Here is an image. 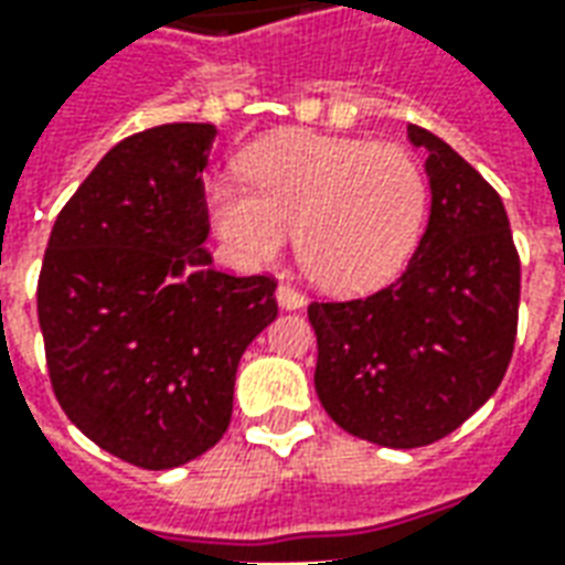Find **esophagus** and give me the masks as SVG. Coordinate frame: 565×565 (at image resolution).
<instances>
[{
  "mask_svg": "<svg viewBox=\"0 0 565 565\" xmlns=\"http://www.w3.org/2000/svg\"><path fill=\"white\" fill-rule=\"evenodd\" d=\"M275 299H278V306L287 308V311H296V308L306 306V296L299 294L296 287H290V284H281V287L275 290Z\"/></svg>",
  "mask_w": 565,
  "mask_h": 565,
  "instance_id": "esophagus-1",
  "label": "esophagus"
}]
</instances>
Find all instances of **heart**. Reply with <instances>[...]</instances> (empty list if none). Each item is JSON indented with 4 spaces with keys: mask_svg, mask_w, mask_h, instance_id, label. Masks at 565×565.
I'll use <instances>...</instances> for the list:
<instances>
[{
    "mask_svg": "<svg viewBox=\"0 0 565 565\" xmlns=\"http://www.w3.org/2000/svg\"><path fill=\"white\" fill-rule=\"evenodd\" d=\"M254 191L211 181L209 209L226 245L250 266L296 254L330 294H366L403 269L424 233L429 181L399 145L287 129L247 153Z\"/></svg>",
    "mask_w": 565,
    "mask_h": 565,
    "instance_id": "1",
    "label": "heart"
}]
</instances>
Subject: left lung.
Masks as SVG:
<instances>
[{"label":"left lung","mask_w":565,"mask_h":565,"mask_svg":"<svg viewBox=\"0 0 565 565\" xmlns=\"http://www.w3.org/2000/svg\"><path fill=\"white\" fill-rule=\"evenodd\" d=\"M426 150L429 221L405 271L379 294L311 302L315 391L344 433L420 448L454 433L505 379L521 259L493 186L457 150L408 127Z\"/></svg>","instance_id":"1"}]
</instances>
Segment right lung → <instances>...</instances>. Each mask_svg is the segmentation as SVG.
Segmentation results:
<instances>
[{"mask_svg": "<svg viewBox=\"0 0 565 565\" xmlns=\"http://www.w3.org/2000/svg\"><path fill=\"white\" fill-rule=\"evenodd\" d=\"M211 124H162L105 153L56 217L39 323L56 403L99 448L172 469L214 448L235 369L278 315L275 278L202 247Z\"/></svg>", "mask_w": 565, "mask_h": 565, "instance_id": "1", "label": "right lung"}]
</instances>
